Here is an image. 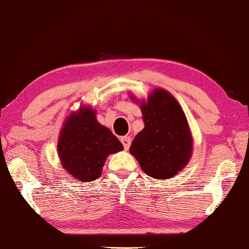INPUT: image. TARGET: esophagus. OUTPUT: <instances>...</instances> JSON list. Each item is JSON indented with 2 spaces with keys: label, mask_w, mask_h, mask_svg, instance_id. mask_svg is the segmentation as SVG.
<instances>
[{
  "label": "esophagus",
  "mask_w": 249,
  "mask_h": 249,
  "mask_svg": "<svg viewBox=\"0 0 249 249\" xmlns=\"http://www.w3.org/2000/svg\"><path fill=\"white\" fill-rule=\"evenodd\" d=\"M121 142L122 144H124V148L125 149V150H128L129 147H130V143H131V139H130V137H121Z\"/></svg>",
  "instance_id": "obj_1"
}]
</instances>
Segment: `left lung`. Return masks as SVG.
Masks as SVG:
<instances>
[{
    "label": "left lung",
    "mask_w": 249,
    "mask_h": 249,
    "mask_svg": "<svg viewBox=\"0 0 249 249\" xmlns=\"http://www.w3.org/2000/svg\"><path fill=\"white\" fill-rule=\"evenodd\" d=\"M130 99L138 102L133 94ZM144 128L129 151L141 169L155 179H169L181 171L193 155V136L181 106L173 94L156 88L139 102Z\"/></svg>",
    "instance_id": "8db88e82"
}]
</instances>
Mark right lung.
I'll use <instances>...</instances> for the list:
<instances>
[{
  "label": "right lung",
  "mask_w": 249,
  "mask_h": 249,
  "mask_svg": "<svg viewBox=\"0 0 249 249\" xmlns=\"http://www.w3.org/2000/svg\"><path fill=\"white\" fill-rule=\"evenodd\" d=\"M121 150L122 143L109 128L99 124L92 107L80 106L67 116L60 130V162L71 177L81 182L100 177L107 157Z\"/></svg>",
  "instance_id": "1"
}]
</instances>
